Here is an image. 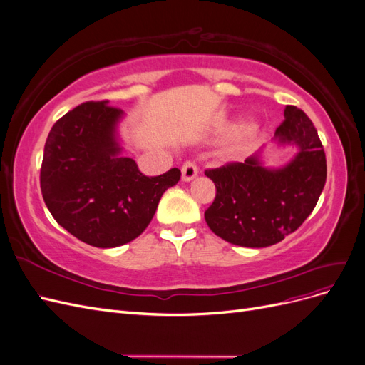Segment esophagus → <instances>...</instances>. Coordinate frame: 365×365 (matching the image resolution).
Returning <instances> with one entry per match:
<instances>
[{
    "instance_id": "obj_1",
    "label": "esophagus",
    "mask_w": 365,
    "mask_h": 365,
    "mask_svg": "<svg viewBox=\"0 0 365 365\" xmlns=\"http://www.w3.org/2000/svg\"><path fill=\"white\" fill-rule=\"evenodd\" d=\"M181 173H182V181H192L195 176L197 175V168L193 161H184L182 168H181Z\"/></svg>"
}]
</instances>
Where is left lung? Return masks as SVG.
I'll use <instances>...</instances> for the list:
<instances>
[{"label": "left lung", "instance_id": "8db88e82", "mask_svg": "<svg viewBox=\"0 0 365 365\" xmlns=\"http://www.w3.org/2000/svg\"><path fill=\"white\" fill-rule=\"evenodd\" d=\"M275 137L300 149L283 169H264L257 157H251L204 172L216 187L205 222L230 244L250 248L277 244L304 222L324 189L326 153L311 118L288 105Z\"/></svg>", "mask_w": 365, "mask_h": 365}]
</instances>
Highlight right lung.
Masks as SVG:
<instances>
[{
  "label": "right lung",
  "mask_w": 365,
  "mask_h": 365,
  "mask_svg": "<svg viewBox=\"0 0 365 365\" xmlns=\"http://www.w3.org/2000/svg\"><path fill=\"white\" fill-rule=\"evenodd\" d=\"M121 109L85 102L53 125L43 148L41 192L56 222L97 248L125 245L146 230L180 169L146 176L120 157L115 125Z\"/></svg>",
  "instance_id": "add662e5"
}]
</instances>
